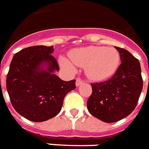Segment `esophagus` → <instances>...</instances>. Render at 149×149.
I'll return each instance as SVG.
<instances>
[{
    "mask_svg": "<svg viewBox=\"0 0 149 149\" xmlns=\"http://www.w3.org/2000/svg\"><path fill=\"white\" fill-rule=\"evenodd\" d=\"M82 83H83V80L81 79H79V78H78V79H76V83H75V84H76V86H79V85H81Z\"/></svg>",
    "mask_w": 149,
    "mask_h": 149,
    "instance_id": "obj_1",
    "label": "esophagus"
}]
</instances>
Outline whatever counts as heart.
I'll list each match as a JSON object with an SVG mask.
<instances>
[{"mask_svg": "<svg viewBox=\"0 0 149 149\" xmlns=\"http://www.w3.org/2000/svg\"><path fill=\"white\" fill-rule=\"evenodd\" d=\"M70 61L80 67H85L86 76L95 81L106 79L116 71L120 65V56L113 47L90 46L70 51ZM60 64L70 73L75 72V67L64 58H60Z\"/></svg>", "mask_w": 149, "mask_h": 149, "instance_id": "obj_1", "label": "heart"}]
</instances>
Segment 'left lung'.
<instances>
[{"mask_svg":"<svg viewBox=\"0 0 149 149\" xmlns=\"http://www.w3.org/2000/svg\"><path fill=\"white\" fill-rule=\"evenodd\" d=\"M116 49L121 64L111 79L91 84L92 94L87 100L90 113L106 123L117 122L130 115L143 88L139 60L127 49L117 46Z\"/></svg>","mask_w":149,"mask_h":149,"instance_id":"8db88e82","label":"left lung"}]
</instances>
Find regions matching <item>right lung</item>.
<instances>
[{
	"mask_svg": "<svg viewBox=\"0 0 149 149\" xmlns=\"http://www.w3.org/2000/svg\"><path fill=\"white\" fill-rule=\"evenodd\" d=\"M54 50V46L27 47L16 53L10 63L6 78L9 99L16 111L30 121L57 116L66 94L76 87L74 79L63 81L54 73L59 70Z\"/></svg>",
	"mask_w": 149,
	"mask_h": 149,
	"instance_id": "1",
	"label": "right lung"
}]
</instances>
